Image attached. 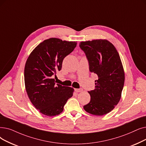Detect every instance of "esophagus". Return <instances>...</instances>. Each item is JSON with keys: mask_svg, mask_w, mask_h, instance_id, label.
I'll return each instance as SVG.
<instances>
[{"mask_svg": "<svg viewBox=\"0 0 146 146\" xmlns=\"http://www.w3.org/2000/svg\"><path fill=\"white\" fill-rule=\"evenodd\" d=\"M74 91L76 92H82V91H83V90H82V88H80V89H74Z\"/></svg>", "mask_w": 146, "mask_h": 146, "instance_id": "34e87169", "label": "esophagus"}]
</instances>
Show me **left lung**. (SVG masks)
<instances>
[{"label":"left lung","instance_id":"1","mask_svg":"<svg viewBox=\"0 0 146 146\" xmlns=\"http://www.w3.org/2000/svg\"><path fill=\"white\" fill-rule=\"evenodd\" d=\"M80 49L85 52L90 71L98 76L95 90L88 91L91 100L84 110L96 116L111 111L119 102L125 82V73L116 49L107 40L81 42Z\"/></svg>","mask_w":146,"mask_h":146}]
</instances>
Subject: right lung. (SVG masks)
<instances>
[{"label":"right lung","instance_id":"1","mask_svg":"<svg viewBox=\"0 0 146 146\" xmlns=\"http://www.w3.org/2000/svg\"><path fill=\"white\" fill-rule=\"evenodd\" d=\"M76 45L77 42L50 38L39 44L29 56L24 68L25 86L31 103L43 115H60L73 96V88L56 84L52 78Z\"/></svg>","mask_w":146,"mask_h":146}]
</instances>
